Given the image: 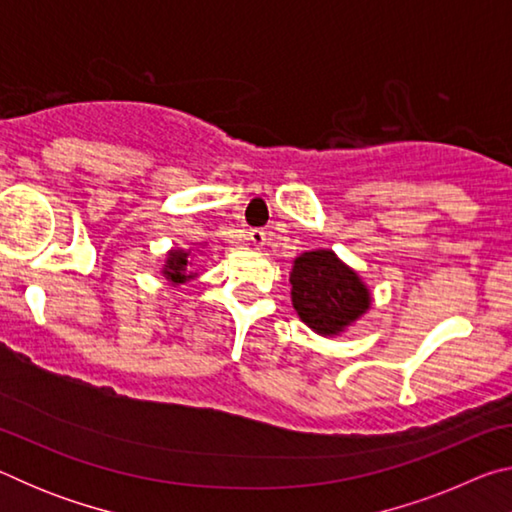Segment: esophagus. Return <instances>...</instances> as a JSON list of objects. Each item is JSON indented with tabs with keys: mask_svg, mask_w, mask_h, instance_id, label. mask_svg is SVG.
Here are the masks:
<instances>
[{
	"mask_svg": "<svg viewBox=\"0 0 512 512\" xmlns=\"http://www.w3.org/2000/svg\"><path fill=\"white\" fill-rule=\"evenodd\" d=\"M248 244L253 246V248H262V246L266 244V232L259 230V228L250 230V232H248Z\"/></svg>",
	"mask_w": 512,
	"mask_h": 512,
	"instance_id": "obj_1",
	"label": "esophagus"
}]
</instances>
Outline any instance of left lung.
<instances>
[{
    "label": "left lung",
    "mask_w": 512,
    "mask_h": 512,
    "mask_svg": "<svg viewBox=\"0 0 512 512\" xmlns=\"http://www.w3.org/2000/svg\"><path fill=\"white\" fill-rule=\"evenodd\" d=\"M289 282L293 309L320 336L343 334L372 305L366 282L329 248L293 259Z\"/></svg>",
    "instance_id": "8db88e82"
}]
</instances>
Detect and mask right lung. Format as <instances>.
Returning <instances> with one entry per match:
<instances>
[{
	"label": "right lung",
	"mask_w": 512,
	"mask_h": 512,
	"mask_svg": "<svg viewBox=\"0 0 512 512\" xmlns=\"http://www.w3.org/2000/svg\"><path fill=\"white\" fill-rule=\"evenodd\" d=\"M189 264H192V253L189 250H169L167 259H164L162 266V275L176 287V284H185L189 280H194L198 273L189 271Z\"/></svg>",
	"instance_id": "1"
}]
</instances>
